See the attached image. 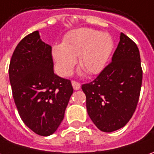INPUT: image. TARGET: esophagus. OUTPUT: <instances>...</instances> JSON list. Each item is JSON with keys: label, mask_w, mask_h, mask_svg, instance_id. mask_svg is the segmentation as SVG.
<instances>
[{"label": "esophagus", "mask_w": 154, "mask_h": 154, "mask_svg": "<svg viewBox=\"0 0 154 154\" xmlns=\"http://www.w3.org/2000/svg\"><path fill=\"white\" fill-rule=\"evenodd\" d=\"M72 84L74 90H78V89H80V88H81V84H80L79 82H77L72 81Z\"/></svg>", "instance_id": "obj_1"}]
</instances>
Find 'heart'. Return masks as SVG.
Masks as SVG:
<instances>
[{"label":"heart","instance_id":"1","mask_svg":"<svg viewBox=\"0 0 154 154\" xmlns=\"http://www.w3.org/2000/svg\"><path fill=\"white\" fill-rule=\"evenodd\" d=\"M114 48L108 33L91 29H78L66 34L63 44L52 48L55 68L60 75L68 76L77 63L90 74H98L105 67Z\"/></svg>","mask_w":154,"mask_h":154}]
</instances>
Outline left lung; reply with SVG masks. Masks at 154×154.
Wrapping results in <instances>:
<instances>
[{
  "label": "left lung",
  "instance_id": "left-lung-1",
  "mask_svg": "<svg viewBox=\"0 0 154 154\" xmlns=\"http://www.w3.org/2000/svg\"><path fill=\"white\" fill-rule=\"evenodd\" d=\"M142 81L138 48L121 33L111 62L94 81L82 85L88 114L100 131L112 132L126 125L138 103Z\"/></svg>",
  "mask_w": 154,
  "mask_h": 154
}]
</instances>
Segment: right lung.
I'll use <instances>...</instances> for the list:
<instances>
[{"instance_id":"obj_1","label":"right lung","mask_w":154,"mask_h":154,"mask_svg":"<svg viewBox=\"0 0 154 154\" xmlns=\"http://www.w3.org/2000/svg\"><path fill=\"white\" fill-rule=\"evenodd\" d=\"M12 95L22 121L39 136L53 134L63 121L73 93L68 79L55 75L51 46L38 31L17 45L9 66Z\"/></svg>"}]
</instances>
